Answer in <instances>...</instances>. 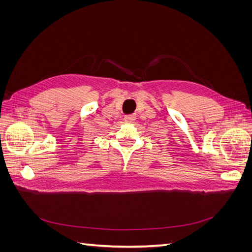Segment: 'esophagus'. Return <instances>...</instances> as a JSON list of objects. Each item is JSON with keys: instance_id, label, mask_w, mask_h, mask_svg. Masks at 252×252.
<instances>
[{"instance_id": "34e87169", "label": "esophagus", "mask_w": 252, "mask_h": 252, "mask_svg": "<svg viewBox=\"0 0 252 252\" xmlns=\"http://www.w3.org/2000/svg\"><path fill=\"white\" fill-rule=\"evenodd\" d=\"M124 120H125V122H127V123H133L134 120H135V116H134V114H131V116L125 117Z\"/></svg>"}]
</instances>
